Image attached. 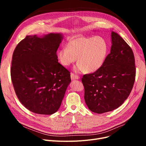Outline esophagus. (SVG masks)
Here are the masks:
<instances>
[{
    "label": "esophagus",
    "mask_w": 146,
    "mask_h": 146,
    "mask_svg": "<svg viewBox=\"0 0 146 146\" xmlns=\"http://www.w3.org/2000/svg\"><path fill=\"white\" fill-rule=\"evenodd\" d=\"M70 76H71V79H72V80L79 79L80 78L79 76H77V75H76V74H73V73H71Z\"/></svg>",
    "instance_id": "esophagus-1"
}]
</instances>
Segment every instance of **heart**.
<instances>
[{"instance_id": "b5f03b06", "label": "heart", "mask_w": 146, "mask_h": 146, "mask_svg": "<svg viewBox=\"0 0 146 146\" xmlns=\"http://www.w3.org/2000/svg\"><path fill=\"white\" fill-rule=\"evenodd\" d=\"M108 49V43L102 36L74 37L67 42V47L58 51L57 57L66 67L75 62L77 58L78 63L74 68L76 72L93 73L104 64Z\"/></svg>"}]
</instances>
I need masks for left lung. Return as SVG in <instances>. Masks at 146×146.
I'll use <instances>...</instances> for the list:
<instances>
[{
  "instance_id": "obj_1",
  "label": "left lung",
  "mask_w": 146,
  "mask_h": 146,
  "mask_svg": "<svg viewBox=\"0 0 146 146\" xmlns=\"http://www.w3.org/2000/svg\"><path fill=\"white\" fill-rule=\"evenodd\" d=\"M111 52L102 66L83 75L85 101L93 112L103 113L118 108L127 99L135 78L134 54L117 33H111Z\"/></svg>"
}]
</instances>
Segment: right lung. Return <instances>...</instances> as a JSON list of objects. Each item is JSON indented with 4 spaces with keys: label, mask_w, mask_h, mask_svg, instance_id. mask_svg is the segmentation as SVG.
Instances as JSON below:
<instances>
[{
    "label": "right lung",
    "mask_w": 146,
    "mask_h": 146,
    "mask_svg": "<svg viewBox=\"0 0 146 146\" xmlns=\"http://www.w3.org/2000/svg\"><path fill=\"white\" fill-rule=\"evenodd\" d=\"M62 34L27 35L15 48L11 75L21 103L34 113L51 115L58 111L71 82L70 72L58 61Z\"/></svg>",
    "instance_id": "add662e5"
}]
</instances>
